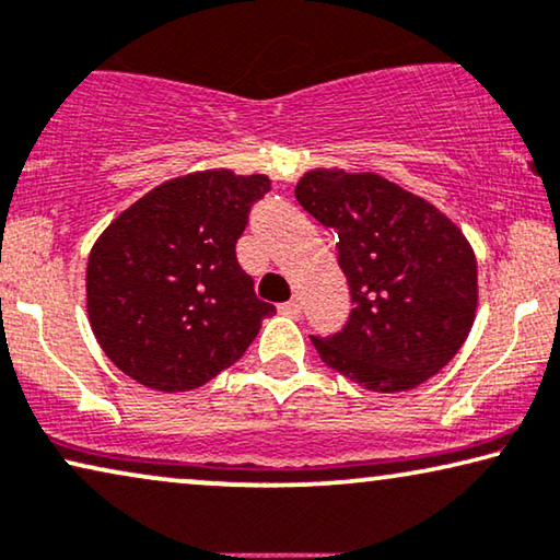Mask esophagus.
Instances as JSON below:
<instances>
[{
  "mask_svg": "<svg viewBox=\"0 0 560 560\" xmlns=\"http://www.w3.org/2000/svg\"><path fill=\"white\" fill-rule=\"evenodd\" d=\"M279 312L287 314V317H299L302 314V302L299 299H289V302L279 304Z\"/></svg>",
  "mask_w": 560,
  "mask_h": 560,
  "instance_id": "34e87169",
  "label": "esophagus"
}]
</instances>
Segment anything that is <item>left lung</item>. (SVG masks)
<instances>
[{
    "label": "left lung",
    "mask_w": 560,
    "mask_h": 560,
    "mask_svg": "<svg viewBox=\"0 0 560 560\" xmlns=\"http://www.w3.org/2000/svg\"><path fill=\"white\" fill-rule=\"evenodd\" d=\"M296 200L337 231L352 312L342 332L312 337L325 365L373 393L427 383L467 340L477 258L444 212L375 172L312 170Z\"/></svg>",
    "instance_id": "obj_1"
}]
</instances>
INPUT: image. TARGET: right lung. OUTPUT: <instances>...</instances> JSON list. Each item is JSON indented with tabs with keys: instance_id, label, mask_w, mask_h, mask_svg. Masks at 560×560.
<instances>
[{
	"instance_id": "1",
	"label": "right lung",
	"mask_w": 560,
	"mask_h": 560,
	"mask_svg": "<svg viewBox=\"0 0 560 560\" xmlns=\"http://www.w3.org/2000/svg\"><path fill=\"white\" fill-rule=\"evenodd\" d=\"M266 175L205 170L162 183L93 243L85 306L101 350L152 390L200 388L231 368L271 317L235 243Z\"/></svg>"
}]
</instances>
